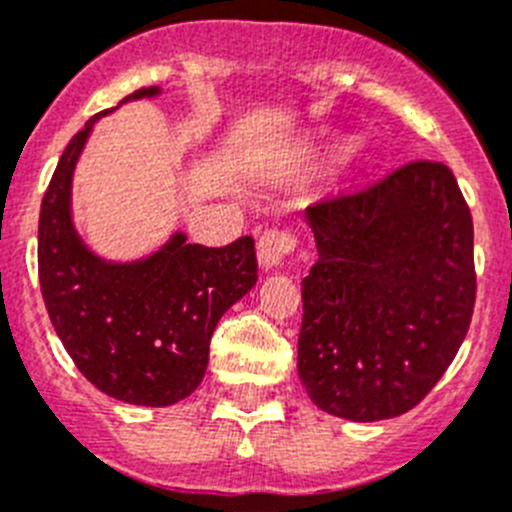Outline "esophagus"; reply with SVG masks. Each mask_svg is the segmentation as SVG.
Returning a JSON list of instances; mask_svg holds the SVG:
<instances>
[{
    "mask_svg": "<svg viewBox=\"0 0 512 512\" xmlns=\"http://www.w3.org/2000/svg\"><path fill=\"white\" fill-rule=\"evenodd\" d=\"M296 248V238L291 236L289 231H281V228H269L259 236V243H256V253H259V264L264 266L266 271L279 269L281 261L289 256Z\"/></svg>",
    "mask_w": 512,
    "mask_h": 512,
    "instance_id": "34e87169",
    "label": "esophagus"
}]
</instances>
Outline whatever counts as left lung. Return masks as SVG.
I'll return each mask as SVG.
<instances>
[{"mask_svg":"<svg viewBox=\"0 0 512 512\" xmlns=\"http://www.w3.org/2000/svg\"><path fill=\"white\" fill-rule=\"evenodd\" d=\"M319 259L301 281L299 379L319 410L379 422L420 405L475 306L472 218L452 170L402 165L304 211Z\"/></svg>","mask_w":512,"mask_h":512,"instance_id":"obj_1","label":"left lung"}]
</instances>
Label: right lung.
<instances>
[{
	"label": "right lung",
	"mask_w": 512,
	"mask_h": 512,
	"mask_svg": "<svg viewBox=\"0 0 512 512\" xmlns=\"http://www.w3.org/2000/svg\"><path fill=\"white\" fill-rule=\"evenodd\" d=\"M160 95V87H143L120 105ZM110 113L115 107L72 135L42 198L40 286L57 337L87 382L128 405L168 407L203 382L213 329L259 279L256 248L251 236L206 248L173 231L138 259L100 256L77 231L72 183L92 130Z\"/></svg>",
	"instance_id": "1"
}]
</instances>
